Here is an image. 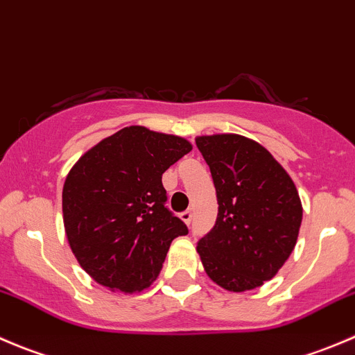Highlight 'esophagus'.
<instances>
[{"label": "esophagus", "instance_id": "1", "mask_svg": "<svg viewBox=\"0 0 355 355\" xmlns=\"http://www.w3.org/2000/svg\"><path fill=\"white\" fill-rule=\"evenodd\" d=\"M180 218H182V220L185 221V223H187V225H191V221H192V211H191V209L184 211V213L180 214Z\"/></svg>", "mask_w": 355, "mask_h": 355}]
</instances>
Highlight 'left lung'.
Here are the masks:
<instances>
[{
    "label": "left lung",
    "instance_id": "obj_1",
    "mask_svg": "<svg viewBox=\"0 0 355 355\" xmlns=\"http://www.w3.org/2000/svg\"><path fill=\"white\" fill-rule=\"evenodd\" d=\"M218 198L213 230L198 242L207 277L228 292L254 290L278 273L299 237L302 204L285 168L239 134L196 137Z\"/></svg>",
    "mask_w": 355,
    "mask_h": 355
}]
</instances>
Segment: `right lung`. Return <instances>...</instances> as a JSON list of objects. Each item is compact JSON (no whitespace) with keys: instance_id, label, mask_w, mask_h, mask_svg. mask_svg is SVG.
<instances>
[{"instance_id":"1","label":"right lung","mask_w":355,"mask_h":355,"mask_svg":"<svg viewBox=\"0 0 355 355\" xmlns=\"http://www.w3.org/2000/svg\"><path fill=\"white\" fill-rule=\"evenodd\" d=\"M192 151L184 137L132 125L78 157L63 185V225L82 270L121 293L151 287L173 239L187 235L164 206V171Z\"/></svg>"}]
</instances>
